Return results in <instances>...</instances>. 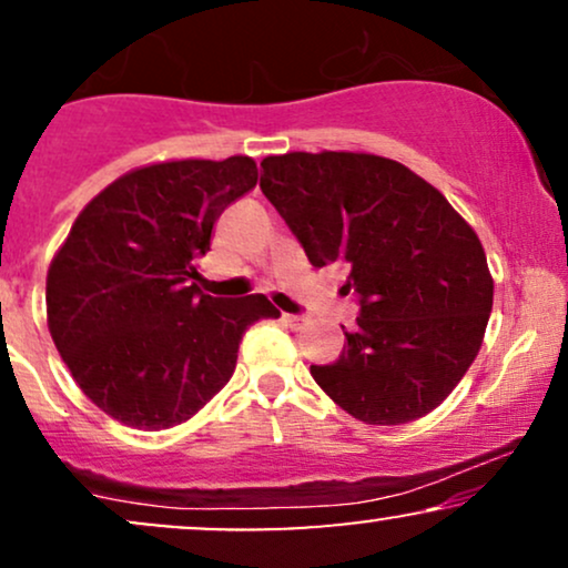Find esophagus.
<instances>
[{"mask_svg":"<svg viewBox=\"0 0 568 568\" xmlns=\"http://www.w3.org/2000/svg\"><path fill=\"white\" fill-rule=\"evenodd\" d=\"M285 317V323H288L291 325V328H304V325H306V317L304 315H283Z\"/></svg>","mask_w":568,"mask_h":568,"instance_id":"34e87169","label":"esophagus"}]
</instances>
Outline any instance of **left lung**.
I'll return each mask as SVG.
<instances>
[{
  "label": "left lung",
  "mask_w": 568,
  "mask_h": 568,
  "mask_svg": "<svg viewBox=\"0 0 568 568\" xmlns=\"http://www.w3.org/2000/svg\"><path fill=\"white\" fill-rule=\"evenodd\" d=\"M262 192L312 266L347 270L361 317L342 355L312 366L323 393L366 425L438 408L473 366L494 304L478 234L433 184L363 152L262 162Z\"/></svg>",
  "instance_id": "8db88e82"
}]
</instances>
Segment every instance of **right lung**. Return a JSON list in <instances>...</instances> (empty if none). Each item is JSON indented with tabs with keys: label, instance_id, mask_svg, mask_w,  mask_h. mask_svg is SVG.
Returning <instances> with one entry per match:
<instances>
[{
	"label": "right lung",
	"instance_id": "obj_1",
	"mask_svg": "<svg viewBox=\"0 0 568 568\" xmlns=\"http://www.w3.org/2000/svg\"><path fill=\"white\" fill-rule=\"evenodd\" d=\"M251 158L135 168L84 205L48 270V328L103 414L139 429L192 419L232 379L247 325L280 317L262 293L197 288L221 213L251 192Z\"/></svg>",
	"mask_w": 568,
	"mask_h": 568
}]
</instances>
